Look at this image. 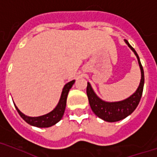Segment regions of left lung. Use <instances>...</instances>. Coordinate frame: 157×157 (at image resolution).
<instances>
[{"mask_svg": "<svg viewBox=\"0 0 157 157\" xmlns=\"http://www.w3.org/2000/svg\"><path fill=\"white\" fill-rule=\"evenodd\" d=\"M124 42L133 52L138 59V65L141 70V80L138 88L133 94L124 100L120 101H105L98 97L89 82H87V95L88 98L91 109L98 117L106 122H116L124 119L134 111L138 103L140 101L143 94V86H144V71L140 62V59L137 52L127 40L124 39Z\"/></svg>", "mask_w": 157, "mask_h": 157, "instance_id": "obj_1", "label": "left lung"}]
</instances>
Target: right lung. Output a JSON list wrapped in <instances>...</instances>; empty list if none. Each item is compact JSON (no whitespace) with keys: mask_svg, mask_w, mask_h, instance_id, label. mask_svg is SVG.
<instances>
[{"mask_svg":"<svg viewBox=\"0 0 157 157\" xmlns=\"http://www.w3.org/2000/svg\"><path fill=\"white\" fill-rule=\"evenodd\" d=\"M75 82V80H72V81L67 82L64 86L63 89H62L59 102L56 105V106L51 112L47 113L46 115L37 116V117H31V116H28V115H24V113H22L15 105V104H14V106H15L17 111L19 114V115L21 116L22 119L25 122L28 123L29 124L37 127V128L52 127V126L56 124V123L59 122L63 117L64 113H65V106H66V100H67L68 93L70 92V89L72 87Z\"/></svg>","mask_w":157,"mask_h":157,"instance_id":"right-lung-1","label":"right lung"}]
</instances>
